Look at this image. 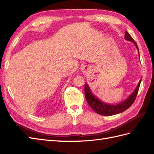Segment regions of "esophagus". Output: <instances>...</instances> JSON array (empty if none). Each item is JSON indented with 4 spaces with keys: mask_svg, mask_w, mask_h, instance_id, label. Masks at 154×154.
Here are the masks:
<instances>
[{
    "mask_svg": "<svg viewBox=\"0 0 154 154\" xmlns=\"http://www.w3.org/2000/svg\"><path fill=\"white\" fill-rule=\"evenodd\" d=\"M82 72H84L85 73L88 72L89 70H90V68L88 66H85L82 67Z\"/></svg>",
    "mask_w": 154,
    "mask_h": 154,
    "instance_id": "obj_1",
    "label": "esophagus"
}]
</instances>
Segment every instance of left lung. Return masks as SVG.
<instances>
[{
    "label": "left lung",
    "instance_id": "1",
    "mask_svg": "<svg viewBox=\"0 0 154 154\" xmlns=\"http://www.w3.org/2000/svg\"><path fill=\"white\" fill-rule=\"evenodd\" d=\"M125 38L126 41L132 42L135 45L136 48H137V50L139 51V48L137 43L135 42L133 38L131 37L130 35L128 33V32H126V31L125 32ZM141 80L142 79H140L139 81V84L137 85V87L135 88V89L132 93L131 94V95H130L128 97V98H126L125 100H122V102L117 103L116 104H109L101 101L97 97L95 96L93 94L88 85L87 84V82L85 83V97L88 103L90 105V106L93 109L96 113L99 114V115L105 116L116 115V114L120 113L126 110V109L130 108L131 106V104L134 103L136 97H137Z\"/></svg>",
    "mask_w": 154,
    "mask_h": 154
}]
</instances>
